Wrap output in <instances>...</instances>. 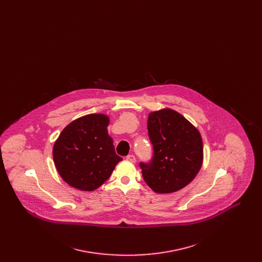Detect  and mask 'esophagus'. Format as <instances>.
Returning a JSON list of instances; mask_svg holds the SVG:
<instances>
[{
    "mask_svg": "<svg viewBox=\"0 0 262 262\" xmlns=\"http://www.w3.org/2000/svg\"><path fill=\"white\" fill-rule=\"evenodd\" d=\"M126 160L129 161V162L136 163L137 159H136V156H135V155L130 154V155H127V156H126Z\"/></svg>",
    "mask_w": 262,
    "mask_h": 262,
    "instance_id": "obj_1",
    "label": "esophagus"
}]
</instances>
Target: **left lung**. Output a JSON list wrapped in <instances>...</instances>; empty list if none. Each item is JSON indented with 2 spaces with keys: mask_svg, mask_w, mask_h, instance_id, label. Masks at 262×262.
I'll return each mask as SVG.
<instances>
[{
  "mask_svg": "<svg viewBox=\"0 0 262 262\" xmlns=\"http://www.w3.org/2000/svg\"><path fill=\"white\" fill-rule=\"evenodd\" d=\"M147 128L154 156L140 163L142 177L157 193H172L193 181L203 163L200 130L182 114L170 108L149 113Z\"/></svg>",
  "mask_w": 262,
  "mask_h": 262,
  "instance_id": "obj_1",
  "label": "left lung"
}]
</instances>
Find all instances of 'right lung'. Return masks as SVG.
<instances>
[{"label": "right lung", "mask_w": 262, "mask_h": 262, "mask_svg": "<svg viewBox=\"0 0 262 262\" xmlns=\"http://www.w3.org/2000/svg\"><path fill=\"white\" fill-rule=\"evenodd\" d=\"M109 116L89 114L70 123L53 146V160L62 180L71 187L93 191L112 174L122 157L115 152L107 126Z\"/></svg>", "instance_id": "obj_1"}]
</instances>
